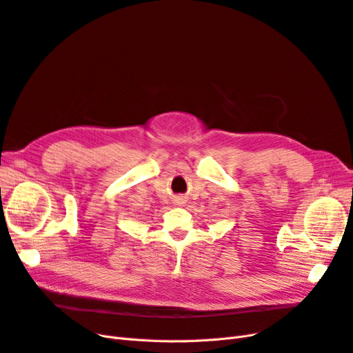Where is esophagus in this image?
<instances>
[{
  "instance_id": "esophagus-1",
  "label": "esophagus",
  "mask_w": 353,
  "mask_h": 353,
  "mask_svg": "<svg viewBox=\"0 0 353 353\" xmlns=\"http://www.w3.org/2000/svg\"><path fill=\"white\" fill-rule=\"evenodd\" d=\"M178 201H179L178 204H182V201H184V200H182V199H178Z\"/></svg>"
}]
</instances>
